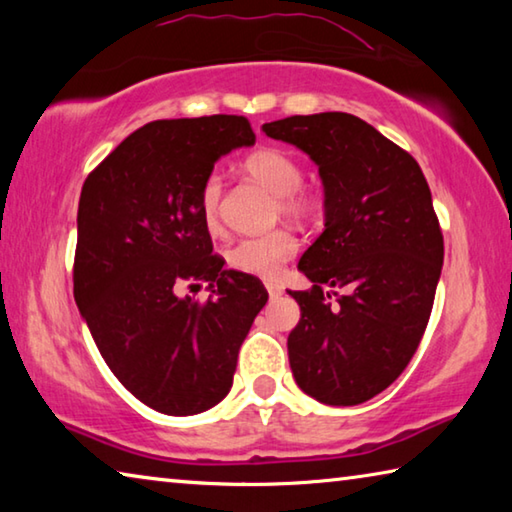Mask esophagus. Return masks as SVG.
Masks as SVG:
<instances>
[{
    "mask_svg": "<svg viewBox=\"0 0 512 512\" xmlns=\"http://www.w3.org/2000/svg\"><path fill=\"white\" fill-rule=\"evenodd\" d=\"M266 291H268V296H271V298H277V296H282V287H280V284L266 282Z\"/></svg>",
    "mask_w": 512,
    "mask_h": 512,
    "instance_id": "1",
    "label": "esophagus"
}]
</instances>
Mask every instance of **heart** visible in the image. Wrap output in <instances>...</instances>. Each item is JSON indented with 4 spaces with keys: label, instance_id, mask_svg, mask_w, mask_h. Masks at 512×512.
Masks as SVG:
<instances>
[{
    "label": "heart",
    "instance_id": "heart-1",
    "mask_svg": "<svg viewBox=\"0 0 512 512\" xmlns=\"http://www.w3.org/2000/svg\"><path fill=\"white\" fill-rule=\"evenodd\" d=\"M244 171L257 183L280 196V207L284 214L309 216L316 210V198L302 185V169L293 155L273 146H264L248 155L244 160ZM221 196L223 183L216 173H210L203 180L198 192V214L203 225L210 232H216L221 225ZM298 239L289 230H273L259 237H244L225 250V264L232 271L264 277L273 280L280 273L282 264L296 255Z\"/></svg>",
    "mask_w": 512,
    "mask_h": 512
}]
</instances>
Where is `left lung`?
Segmentation results:
<instances>
[{
  "mask_svg": "<svg viewBox=\"0 0 512 512\" xmlns=\"http://www.w3.org/2000/svg\"><path fill=\"white\" fill-rule=\"evenodd\" d=\"M262 131L318 164L325 230L298 268L314 287L289 291L298 386L318 402L354 406L386 391L427 329L445 244L427 178L411 153L348 112L293 115ZM343 288L340 298L322 284Z\"/></svg>",
  "mask_w": 512,
  "mask_h": 512,
  "instance_id": "1",
  "label": "left lung"
}]
</instances>
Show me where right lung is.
Wrapping results in <instances>:
<instances>
[{
    "instance_id": "obj_1",
    "label": "right lung",
    "mask_w": 512,
    "mask_h": 512,
    "mask_svg": "<svg viewBox=\"0 0 512 512\" xmlns=\"http://www.w3.org/2000/svg\"><path fill=\"white\" fill-rule=\"evenodd\" d=\"M255 144L239 115L158 119L137 128L85 178L74 300L126 391L167 415L212 409L230 393L239 348L268 293L223 271L198 214L214 162ZM207 281L205 303L177 296Z\"/></svg>"
}]
</instances>
